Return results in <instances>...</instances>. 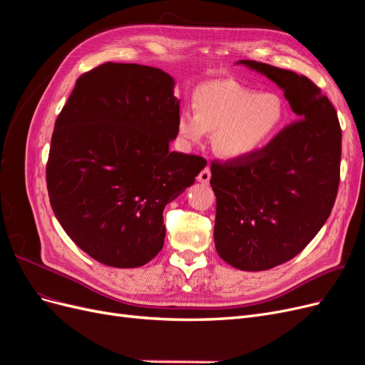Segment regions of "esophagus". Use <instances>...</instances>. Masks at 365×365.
Here are the masks:
<instances>
[{"instance_id": "obj_1", "label": "esophagus", "mask_w": 365, "mask_h": 365, "mask_svg": "<svg viewBox=\"0 0 365 365\" xmlns=\"http://www.w3.org/2000/svg\"><path fill=\"white\" fill-rule=\"evenodd\" d=\"M210 178H212V172H210L208 168L202 169L201 173L197 175V181L202 182V184H208V182H210Z\"/></svg>"}]
</instances>
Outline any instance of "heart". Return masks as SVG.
Masks as SVG:
<instances>
[{
    "instance_id": "1",
    "label": "heart",
    "mask_w": 365,
    "mask_h": 365,
    "mask_svg": "<svg viewBox=\"0 0 365 365\" xmlns=\"http://www.w3.org/2000/svg\"><path fill=\"white\" fill-rule=\"evenodd\" d=\"M193 106L195 111H180L178 135L185 145L197 146L207 132H215V149L227 160H244L268 146L288 114L279 94L259 93L235 81L201 85Z\"/></svg>"
}]
</instances>
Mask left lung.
Segmentation results:
<instances>
[{"mask_svg":"<svg viewBox=\"0 0 365 365\" xmlns=\"http://www.w3.org/2000/svg\"><path fill=\"white\" fill-rule=\"evenodd\" d=\"M237 63L282 88L300 118L254 155L212 163L216 251L237 269L264 271L303 251L330 216L341 126L334 105L306 76L256 61Z\"/></svg>","mask_w":365,"mask_h":365,"instance_id":"left-lung-1","label":"left lung"}]
</instances>
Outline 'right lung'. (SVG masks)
Masks as SVG:
<instances>
[{
	"mask_svg": "<svg viewBox=\"0 0 365 365\" xmlns=\"http://www.w3.org/2000/svg\"><path fill=\"white\" fill-rule=\"evenodd\" d=\"M160 68L106 62L76 81L54 123L50 204L74 244L113 268H138L161 251L163 210L207 161L170 152L180 101Z\"/></svg>",
	"mask_w": 365,
	"mask_h": 365,
	"instance_id": "obj_1",
	"label": "right lung"
}]
</instances>
